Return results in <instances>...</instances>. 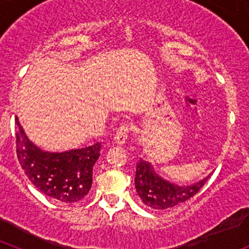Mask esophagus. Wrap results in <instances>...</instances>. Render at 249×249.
Returning <instances> with one entry per match:
<instances>
[{
  "label": "esophagus",
  "instance_id": "1",
  "mask_svg": "<svg viewBox=\"0 0 249 249\" xmlns=\"http://www.w3.org/2000/svg\"><path fill=\"white\" fill-rule=\"evenodd\" d=\"M128 124L127 123H123V124H121L120 128L117 129V132H116V135H114L113 137V141L114 143L117 144H123L124 142H126L127 137H128Z\"/></svg>",
  "mask_w": 249,
  "mask_h": 249
}]
</instances>
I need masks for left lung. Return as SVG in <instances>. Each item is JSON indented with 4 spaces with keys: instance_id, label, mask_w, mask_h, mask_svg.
I'll return each instance as SVG.
<instances>
[{
    "instance_id": "left-lung-1",
    "label": "left lung",
    "mask_w": 249,
    "mask_h": 249,
    "mask_svg": "<svg viewBox=\"0 0 249 249\" xmlns=\"http://www.w3.org/2000/svg\"><path fill=\"white\" fill-rule=\"evenodd\" d=\"M208 178L210 176L196 183L179 186L160 177L149 162L140 158L136 166L135 186L144 206L152 210H167L193 197Z\"/></svg>"
}]
</instances>
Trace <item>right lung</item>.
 Listing matches in <instances>:
<instances>
[{
    "label": "right lung",
    "instance_id": "1",
    "mask_svg": "<svg viewBox=\"0 0 249 249\" xmlns=\"http://www.w3.org/2000/svg\"><path fill=\"white\" fill-rule=\"evenodd\" d=\"M16 146L22 169L39 192L62 203L81 201L89 192L100 142L65 152L45 151L27 137L16 117Z\"/></svg>",
    "mask_w": 249,
    "mask_h": 249
}]
</instances>
